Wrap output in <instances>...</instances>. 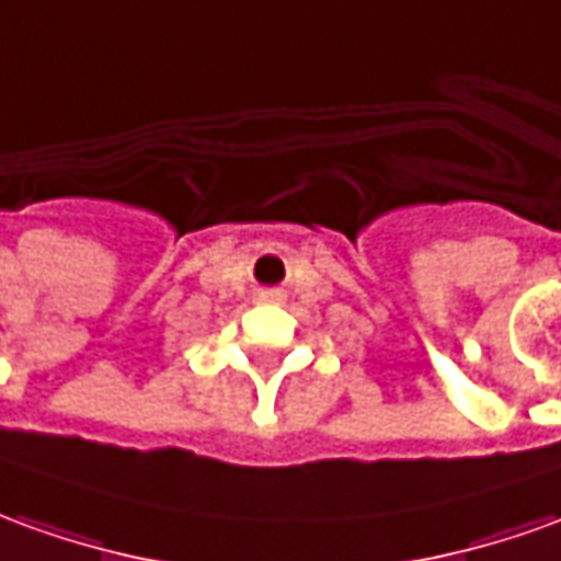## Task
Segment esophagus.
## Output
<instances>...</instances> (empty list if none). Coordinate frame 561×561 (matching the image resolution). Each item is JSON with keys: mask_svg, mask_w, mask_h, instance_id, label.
Instances as JSON below:
<instances>
[{"mask_svg": "<svg viewBox=\"0 0 561 561\" xmlns=\"http://www.w3.org/2000/svg\"><path fill=\"white\" fill-rule=\"evenodd\" d=\"M257 297H261V300H279L282 294L276 291V288H267V291H261V294H257Z\"/></svg>", "mask_w": 561, "mask_h": 561, "instance_id": "1", "label": "esophagus"}]
</instances>
